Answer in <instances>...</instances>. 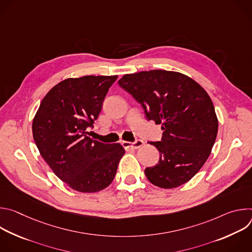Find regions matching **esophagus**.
<instances>
[{"instance_id": "esophagus-1", "label": "esophagus", "mask_w": 252, "mask_h": 252, "mask_svg": "<svg viewBox=\"0 0 252 252\" xmlns=\"http://www.w3.org/2000/svg\"><path fill=\"white\" fill-rule=\"evenodd\" d=\"M143 142L141 139H136L135 141L133 142H129V141H123L122 145L123 147L126 149V150H136L140 147L143 146Z\"/></svg>"}]
</instances>
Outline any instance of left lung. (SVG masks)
<instances>
[{"label": "left lung", "mask_w": 252, "mask_h": 252, "mask_svg": "<svg viewBox=\"0 0 252 252\" xmlns=\"http://www.w3.org/2000/svg\"><path fill=\"white\" fill-rule=\"evenodd\" d=\"M119 85L163 130L160 141H150L160 155L158 163L145 169L149 181L161 189L188 183L208 158L218 135L207 93L189 77L163 69L125 75Z\"/></svg>", "instance_id": "1"}]
</instances>
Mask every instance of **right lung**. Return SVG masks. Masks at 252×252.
I'll return each instance as SVG.
<instances>
[{"mask_svg":"<svg viewBox=\"0 0 252 252\" xmlns=\"http://www.w3.org/2000/svg\"><path fill=\"white\" fill-rule=\"evenodd\" d=\"M118 76L66 79L43 98L32 121L35 145L55 174L69 188L96 192L114 181L125 155L120 143L89 136Z\"/></svg>","mask_w":252,"mask_h":252,"instance_id":"obj_1","label":"right lung"}]
</instances>
